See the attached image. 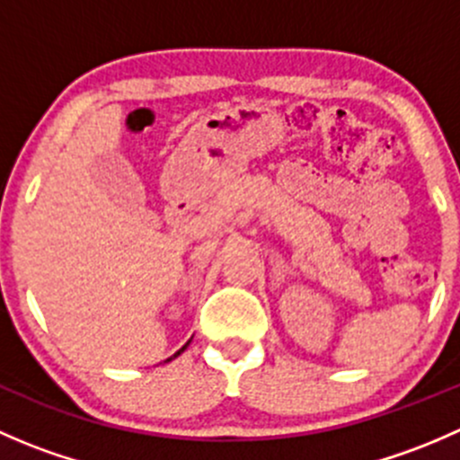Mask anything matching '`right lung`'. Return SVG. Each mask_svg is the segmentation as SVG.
Returning a JSON list of instances; mask_svg holds the SVG:
<instances>
[{
  "mask_svg": "<svg viewBox=\"0 0 460 460\" xmlns=\"http://www.w3.org/2000/svg\"><path fill=\"white\" fill-rule=\"evenodd\" d=\"M189 342H191V341H189ZM189 342H187V345H182V347H180V349H178V351H175V354H173V356H171V358H166V360H173V358H178V356H180V354H182V351H184V349H187V347H189ZM166 360H164V363H166Z\"/></svg>",
  "mask_w": 460,
  "mask_h": 460,
  "instance_id": "add662e5",
  "label": "right lung"
}]
</instances>
